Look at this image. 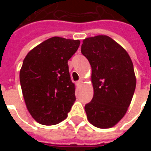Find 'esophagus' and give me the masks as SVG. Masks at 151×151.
Wrapping results in <instances>:
<instances>
[{
    "mask_svg": "<svg viewBox=\"0 0 151 151\" xmlns=\"http://www.w3.org/2000/svg\"><path fill=\"white\" fill-rule=\"evenodd\" d=\"M82 83H83V82H82V80H79L78 82H77V83H76V85H77V86L78 87H80L82 85Z\"/></svg>",
    "mask_w": 151,
    "mask_h": 151,
    "instance_id": "1",
    "label": "esophagus"
}]
</instances>
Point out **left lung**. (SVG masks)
Masks as SVG:
<instances>
[{"mask_svg": "<svg viewBox=\"0 0 151 151\" xmlns=\"http://www.w3.org/2000/svg\"><path fill=\"white\" fill-rule=\"evenodd\" d=\"M81 52L92 70L94 95L85 106L87 120L99 129L111 128L124 116L134 94L136 76L132 60L108 35L83 40Z\"/></svg>", "mask_w": 151, "mask_h": 151, "instance_id": "8db88e82", "label": "left lung"}]
</instances>
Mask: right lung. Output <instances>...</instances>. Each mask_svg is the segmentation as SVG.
<instances>
[{
  "label": "right lung",
  "instance_id": "obj_1",
  "mask_svg": "<svg viewBox=\"0 0 151 151\" xmlns=\"http://www.w3.org/2000/svg\"><path fill=\"white\" fill-rule=\"evenodd\" d=\"M80 40L52 37L31 49L23 60L19 78L28 111L43 125L59 124L76 100L68 60Z\"/></svg>",
  "mask_w": 151,
  "mask_h": 151
}]
</instances>
